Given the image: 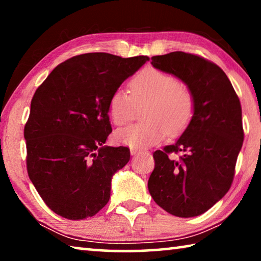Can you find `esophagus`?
Here are the masks:
<instances>
[{"label":"esophagus","instance_id":"34e87169","mask_svg":"<svg viewBox=\"0 0 261 261\" xmlns=\"http://www.w3.org/2000/svg\"><path fill=\"white\" fill-rule=\"evenodd\" d=\"M140 151L138 148H131L130 149V153H131V155H136V154H138Z\"/></svg>","mask_w":261,"mask_h":261}]
</instances>
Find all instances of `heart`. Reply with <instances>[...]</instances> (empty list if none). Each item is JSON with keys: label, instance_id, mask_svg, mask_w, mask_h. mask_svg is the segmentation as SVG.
I'll return each instance as SVG.
<instances>
[{"label": "heart", "instance_id": "obj_1", "mask_svg": "<svg viewBox=\"0 0 261 261\" xmlns=\"http://www.w3.org/2000/svg\"><path fill=\"white\" fill-rule=\"evenodd\" d=\"M130 94L114 91L108 101V114L115 125H124L131 120L135 105L146 102L145 122L136 123L115 132L116 143L134 148H145L169 135H178L191 122L194 114L192 91L173 74L147 68L129 83Z\"/></svg>", "mask_w": 261, "mask_h": 261}]
</instances>
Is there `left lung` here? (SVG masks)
<instances>
[{
  "instance_id": "8db88e82",
  "label": "left lung",
  "mask_w": 261,
  "mask_h": 261,
  "mask_svg": "<svg viewBox=\"0 0 261 261\" xmlns=\"http://www.w3.org/2000/svg\"><path fill=\"white\" fill-rule=\"evenodd\" d=\"M151 60L154 68L174 74L192 91L194 114L175 144L153 153L148 191L168 213L198 216L231 187L244 139L240 99L223 70L204 57L173 51Z\"/></svg>"
}]
</instances>
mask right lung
Returning a JSON list of instances; mask_svg holds the SVG:
<instances>
[{"mask_svg": "<svg viewBox=\"0 0 261 261\" xmlns=\"http://www.w3.org/2000/svg\"><path fill=\"white\" fill-rule=\"evenodd\" d=\"M149 61L87 53L57 65L31 101L25 124L29 177L57 215L83 220L107 205L112 177L130 160L124 146H105L108 101Z\"/></svg>", "mask_w": 261, "mask_h": 261, "instance_id": "add662e5", "label": "right lung"}]
</instances>
